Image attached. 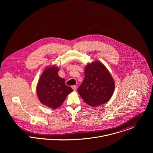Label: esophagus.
Returning a JSON list of instances; mask_svg holds the SVG:
<instances>
[{
	"label": "esophagus",
	"instance_id": "1",
	"mask_svg": "<svg viewBox=\"0 0 153 153\" xmlns=\"http://www.w3.org/2000/svg\"><path fill=\"white\" fill-rule=\"evenodd\" d=\"M72 88L74 89V91H76V85H73V86H72Z\"/></svg>",
	"mask_w": 153,
	"mask_h": 153
}]
</instances>
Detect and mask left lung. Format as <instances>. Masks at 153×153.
<instances>
[{
    "label": "left lung",
    "mask_w": 153,
    "mask_h": 153,
    "mask_svg": "<svg viewBox=\"0 0 153 153\" xmlns=\"http://www.w3.org/2000/svg\"><path fill=\"white\" fill-rule=\"evenodd\" d=\"M114 88L115 82L108 70L96 61L85 66V78L78 92L86 104L95 107L109 101Z\"/></svg>",
    "instance_id": "1"
}]
</instances>
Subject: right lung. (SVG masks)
<instances>
[{
    "label": "right lung",
    "instance_id": "right-lung-1",
    "mask_svg": "<svg viewBox=\"0 0 153 153\" xmlns=\"http://www.w3.org/2000/svg\"><path fill=\"white\" fill-rule=\"evenodd\" d=\"M59 69L55 65L47 67L42 74L36 87L40 102L52 109L61 107L66 97L73 91L65 85V79L58 75Z\"/></svg>",
    "mask_w": 153,
    "mask_h": 153
}]
</instances>
